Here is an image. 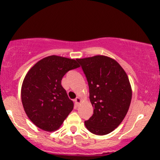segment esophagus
<instances>
[{
  "label": "esophagus",
  "mask_w": 160,
  "mask_h": 160,
  "mask_svg": "<svg viewBox=\"0 0 160 160\" xmlns=\"http://www.w3.org/2000/svg\"><path fill=\"white\" fill-rule=\"evenodd\" d=\"M74 101H75L76 104H77V105H78V104H80V103H81L82 99H81V98H77L75 100H74Z\"/></svg>",
  "instance_id": "obj_1"
}]
</instances>
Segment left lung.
<instances>
[{
	"mask_svg": "<svg viewBox=\"0 0 160 160\" xmlns=\"http://www.w3.org/2000/svg\"><path fill=\"white\" fill-rule=\"evenodd\" d=\"M77 60L86 75L93 108L85 126L94 135H107L122 123L129 108L132 91L128 76L108 56L98 55Z\"/></svg>",
	"mask_w": 160,
	"mask_h": 160,
	"instance_id": "left-lung-1",
	"label": "left lung"
}]
</instances>
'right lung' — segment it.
I'll list each match as a JSON object with an SVG mask.
<instances>
[{"label": "right lung", "instance_id": "1", "mask_svg": "<svg viewBox=\"0 0 160 160\" xmlns=\"http://www.w3.org/2000/svg\"><path fill=\"white\" fill-rule=\"evenodd\" d=\"M80 65L73 59L49 56L37 62L27 72L21 90L24 110L38 128L53 132L73 109V102L61 85L62 77Z\"/></svg>", "mask_w": 160, "mask_h": 160}]
</instances>
